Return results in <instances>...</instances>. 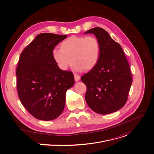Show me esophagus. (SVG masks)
<instances>
[{"label": "esophagus", "mask_w": 154, "mask_h": 154, "mask_svg": "<svg viewBox=\"0 0 154 154\" xmlns=\"http://www.w3.org/2000/svg\"><path fill=\"white\" fill-rule=\"evenodd\" d=\"M80 75H79L76 74H74V79H75V80L76 82L79 81V80H80Z\"/></svg>", "instance_id": "obj_1"}]
</instances>
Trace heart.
Here are the masks:
<instances>
[{
    "label": "heart",
    "mask_w": 154,
    "mask_h": 154,
    "mask_svg": "<svg viewBox=\"0 0 154 154\" xmlns=\"http://www.w3.org/2000/svg\"><path fill=\"white\" fill-rule=\"evenodd\" d=\"M100 45L94 36H72L62 42L60 49L53 50L52 57L60 69L66 71L74 63L77 71L91 70L99 60Z\"/></svg>",
    "instance_id": "heart-1"
}]
</instances>
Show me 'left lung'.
<instances>
[{
  "mask_svg": "<svg viewBox=\"0 0 154 154\" xmlns=\"http://www.w3.org/2000/svg\"><path fill=\"white\" fill-rule=\"evenodd\" d=\"M88 33L98 40L100 54L95 67L81 77L87 88L85 100L95 112L109 114L127 101L133 82L130 66L120 45L106 31L94 27L85 32Z\"/></svg>",
  "mask_w": 154,
  "mask_h": 154,
  "instance_id": "obj_1",
  "label": "left lung"
}]
</instances>
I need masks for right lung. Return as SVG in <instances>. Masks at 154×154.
Segmentation results:
<instances>
[{
  "label": "right lung",
  "instance_id": "right-lung-1",
  "mask_svg": "<svg viewBox=\"0 0 154 154\" xmlns=\"http://www.w3.org/2000/svg\"><path fill=\"white\" fill-rule=\"evenodd\" d=\"M67 36L40 34L20 54L16 72L18 97L38 120L59 117L64 109L66 91L74 84L72 72L60 69L52 57L55 46Z\"/></svg>",
  "mask_w": 154,
  "mask_h": 154
}]
</instances>
